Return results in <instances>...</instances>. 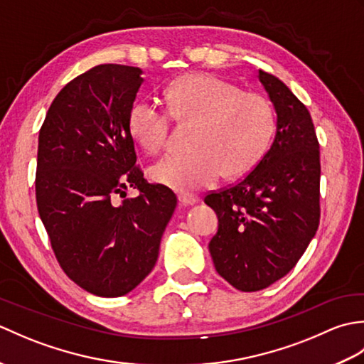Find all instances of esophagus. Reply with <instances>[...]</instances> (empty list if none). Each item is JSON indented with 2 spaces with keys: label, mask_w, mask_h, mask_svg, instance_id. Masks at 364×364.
I'll return each mask as SVG.
<instances>
[{
  "label": "esophagus",
  "mask_w": 364,
  "mask_h": 364,
  "mask_svg": "<svg viewBox=\"0 0 364 364\" xmlns=\"http://www.w3.org/2000/svg\"><path fill=\"white\" fill-rule=\"evenodd\" d=\"M178 200H180V203L184 206H191L197 202V198L192 194H188V192H180V194H178Z\"/></svg>",
  "instance_id": "obj_1"
}]
</instances>
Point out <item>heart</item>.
Returning a JSON list of instances; mask_svg holds the SVG:
<instances>
[{
  "label": "heart",
  "mask_w": 364,
  "mask_h": 364,
  "mask_svg": "<svg viewBox=\"0 0 364 364\" xmlns=\"http://www.w3.org/2000/svg\"><path fill=\"white\" fill-rule=\"evenodd\" d=\"M167 113L137 102L128 114L131 137L149 156L167 149L170 119L191 127L186 154L168 156L150 170L156 183L176 191L211 186L219 175L237 180L259 164L275 129L274 107L266 97L245 92L218 75L192 72L164 90Z\"/></svg>",
  "instance_id": "b5f03b06"
}]
</instances>
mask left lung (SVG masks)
<instances>
[{
  "mask_svg": "<svg viewBox=\"0 0 364 364\" xmlns=\"http://www.w3.org/2000/svg\"><path fill=\"white\" fill-rule=\"evenodd\" d=\"M277 112L274 144L237 183L206 194L218 214L210 252L218 274L244 292L264 289L297 264L321 219V154L310 111L259 70Z\"/></svg>",
  "mask_w": 364,
  "mask_h": 364,
  "instance_id": "8db88e82",
  "label": "left lung"
}]
</instances>
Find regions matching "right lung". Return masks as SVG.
Wrapping results in <instances>:
<instances>
[{"instance_id":"1","label":"right lung","mask_w":364,"mask_h":364,"mask_svg":"<svg viewBox=\"0 0 364 364\" xmlns=\"http://www.w3.org/2000/svg\"><path fill=\"white\" fill-rule=\"evenodd\" d=\"M141 75L103 64L76 76L38 133L36 200L54 257L70 280L102 297L125 296L151 272L176 206L175 192L136 166L128 114ZM129 187L137 198H126Z\"/></svg>"}]
</instances>
